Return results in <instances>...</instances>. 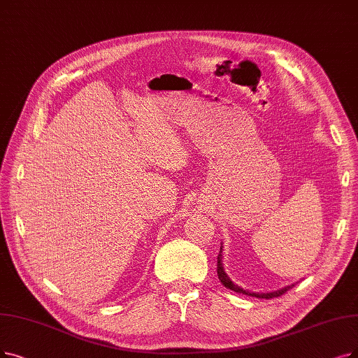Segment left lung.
Here are the masks:
<instances>
[{"mask_svg": "<svg viewBox=\"0 0 358 358\" xmlns=\"http://www.w3.org/2000/svg\"><path fill=\"white\" fill-rule=\"evenodd\" d=\"M223 250V244H220V252H219V255H217V276H219V279H220V282H222V285L224 288H227V289H231V291H235V292H238V294H244V295H248V296H255V298H264V299H270V298H276V296H280L282 294H285L287 291H289L292 287H295V283H291V285H288V287H283V288H280V289H278V291H271V292H250V291H247V289H244V288H241V287H238L236 283H234L232 282V279L227 276V273L224 271V267H223V255H222V251Z\"/></svg>", "mask_w": 358, "mask_h": 358, "instance_id": "1", "label": "left lung"}]
</instances>
